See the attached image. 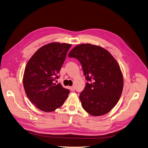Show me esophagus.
Masks as SVG:
<instances>
[{"mask_svg":"<svg viewBox=\"0 0 148 148\" xmlns=\"http://www.w3.org/2000/svg\"><path fill=\"white\" fill-rule=\"evenodd\" d=\"M70 89H71V91H74V90H75V87H74V86H71V87H70Z\"/></svg>","mask_w":148,"mask_h":148,"instance_id":"34e87169","label":"esophagus"}]
</instances>
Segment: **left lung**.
<instances>
[{"mask_svg":"<svg viewBox=\"0 0 148 148\" xmlns=\"http://www.w3.org/2000/svg\"><path fill=\"white\" fill-rule=\"evenodd\" d=\"M69 57L80 62L87 82L79 96L83 108L91 115L102 116L116 105L124 85L121 68L106 49L91 44L75 46Z\"/></svg>","mask_w":148,"mask_h":148,"instance_id":"left-lung-1","label":"left lung"}]
</instances>
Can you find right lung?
<instances>
[{
    "label": "right lung",
    "instance_id": "right-lung-1",
    "mask_svg": "<svg viewBox=\"0 0 148 148\" xmlns=\"http://www.w3.org/2000/svg\"><path fill=\"white\" fill-rule=\"evenodd\" d=\"M71 45L52 42L42 46L27 63L23 75L25 93L36 108L51 112L61 107L66 100L69 90L53 80L58 79Z\"/></svg>",
    "mask_w": 148,
    "mask_h": 148
}]
</instances>
